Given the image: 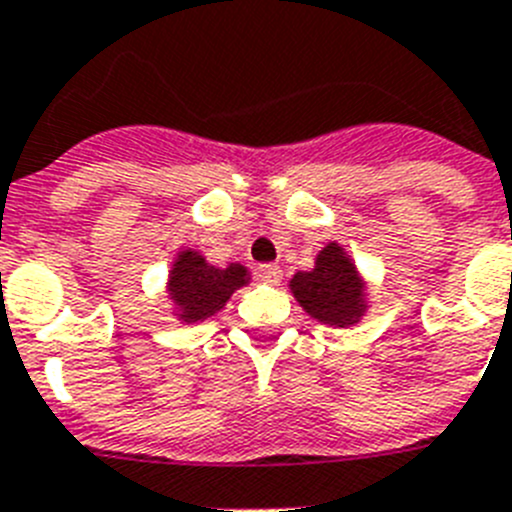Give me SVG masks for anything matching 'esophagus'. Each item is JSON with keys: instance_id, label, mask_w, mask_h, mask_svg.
<instances>
[{"instance_id": "esophagus-1", "label": "esophagus", "mask_w": 512, "mask_h": 512, "mask_svg": "<svg viewBox=\"0 0 512 512\" xmlns=\"http://www.w3.org/2000/svg\"><path fill=\"white\" fill-rule=\"evenodd\" d=\"M256 277L264 284H279L282 282V269L277 264H261L259 271H256Z\"/></svg>"}]
</instances>
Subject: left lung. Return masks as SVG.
Returning <instances> with one entry per match:
<instances>
[{
  "mask_svg": "<svg viewBox=\"0 0 512 512\" xmlns=\"http://www.w3.org/2000/svg\"><path fill=\"white\" fill-rule=\"evenodd\" d=\"M289 287L312 318L338 328L356 323L366 307L359 274L338 243H328L315 269L297 271Z\"/></svg>",
  "mask_w": 512,
  "mask_h": 512,
  "instance_id": "1",
  "label": "left lung"
}]
</instances>
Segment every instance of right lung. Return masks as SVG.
<instances>
[{
    "mask_svg": "<svg viewBox=\"0 0 512 512\" xmlns=\"http://www.w3.org/2000/svg\"><path fill=\"white\" fill-rule=\"evenodd\" d=\"M246 282L248 274L241 264L217 269L207 264L197 251H182L171 269L169 295L179 305V318L184 323H197L215 315L235 289Z\"/></svg>",
    "mask_w": 512,
    "mask_h": 512,
    "instance_id": "1",
    "label": "right lung"
}]
</instances>
